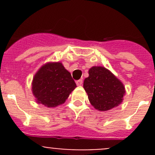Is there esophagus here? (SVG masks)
I'll list each match as a JSON object with an SVG mask.
<instances>
[{"instance_id": "esophagus-1", "label": "esophagus", "mask_w": 155, "mask_h": 155, "mask_svg": "<svg viewBox=\"0 0 155 155\" xmlns=\"http://www.w3.org/2000/svg\"><path fill=\"white\" fill-rule=\"evenodd\" d=\"M76 85H82L83 81H82V79H79V80L76 81Z\"/></svg>"}]
</instances>
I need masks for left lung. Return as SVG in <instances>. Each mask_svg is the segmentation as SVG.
I'll list each match as a JSON object with an SVG mask.
<instances>
[{"label":"left lung","instance_id":"left-lung-1","mask_svg":"<svg viewBox=\"0 0 155 155\" xmlns=\"http://www.w3.org/2000/svg\"><path fill=\"white\" fill-rule=\"evenodd\" d=\"M83 87L91 105L100 111H107L122 102L125 90L121 81L103 67H93Z\"/></svg>","mask_w":155,"mask_h":155}]
</instances>
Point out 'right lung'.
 I'll use <instances>...</instances> for the list:
<instances>
[{"instance_id": "1", "label": "right lung", "mask_w": 155, "mask_h": 155, "mask_svg": "<svg viewBox=\"0 0 155 155\" xmlns=\"http://www.w3.org/2000/svg\"><path fill=\"white\" fill-rule=\"evenodd\" d=\"M76 87L71 74L59 62L43 65L32 82V91L37 103L47 107L64 104Z\"/></svg>"}]
</instances>
